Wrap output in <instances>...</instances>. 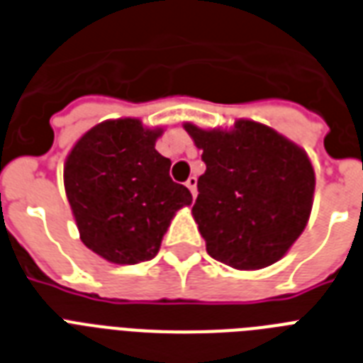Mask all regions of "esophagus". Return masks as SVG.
<instances>
[{
    "label": "esophagus",
    "mask_w": 363,
    "mask_h": 363,
    "mask_svg": "<svg viewBox=\"0 0 363 363\" xmlns=\"http://www.w3.org/2000/svg\"><path fill=\"white\" fill-rule=\"evenodd\" d=\"M186 186H188V190L191 191V196L196 197L197 196V179L196 177H190V179H188Z\"/></svg>",
    "instance_id": "esophagus-1"
}]
</instances>
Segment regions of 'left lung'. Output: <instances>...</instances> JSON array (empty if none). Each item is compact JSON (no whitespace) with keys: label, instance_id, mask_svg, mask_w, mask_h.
Masks as SVG:
<instances>
[{"label":"left lung","instance_id":"1","mask_svg":"<svg viewBox=\"0 0 363 363\" xmlns=\"http://www.w3.org/2000/svg\"><path fill=\"white\" fill-rule=\"evenodd\" d=\"M205 173L191 208L211 257L259 270L284 257L308 225L315 172L308 152L270 126L237 119L231 128L184 123Z\"/></svg>","mask_w":363,"mask_h":363}]
</instances>
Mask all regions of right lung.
<instances>
[{"mask_svg":"<svg viewBox=\"0 0 363 363\" xmlns=\"http://www.w3.org/2000/svg\"><path fill=\"white\" fill-rule=\"evenodd\" d=\"M162 132L135 117L102 121L65 160V191L79 238L110 263L155 257L177 211L191 205L190 190L169 177L172 160L155 149Z\"/></svg>","mask_w":363,"mask_h":363,"instance_id":"add662e5","label":"right lung"}]
</instances>
